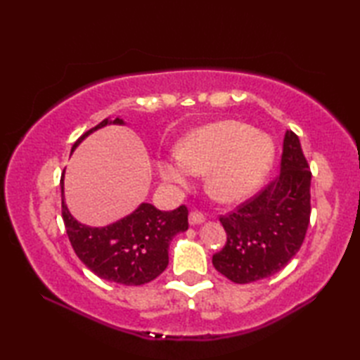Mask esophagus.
<instances>
[{
	"label": "esophagus",
	"mask_w": 360,
	"mask_h": 360,
	"mask_svg": "<svg viewBox=\"0 0 360 360\" xmlns=\"http://www.w3.org/2000/svg\"><path fill=\"white\" fill-rule=\"evenodd\" d=\"M204 219H205V217L201 212H198V210L190 212V215H188L190 224H201V223H204Z\"/></svg>",
	"instance_id": "obj_1"
}]
</instances>
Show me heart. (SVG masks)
I'll return each instance as SVG.
<instances>
[{"mask_svg":"<svg viewBox=\"0 0 360 360\" xmlns=\"http://www.w3.org/2000/svg\"><path fill=\"white\" fill-rule=\"evenodd\" d=\"M274 142L269 136L236 120L217 122L195 129L179 147V156L159 162L167 184L186 188L192 176L207 174L205 190L219 202L246 200L271 170Z\"/></svg>","mask_w":360,"mask_h":360,"instance_id":"1","label":"heart"}]
</instances>
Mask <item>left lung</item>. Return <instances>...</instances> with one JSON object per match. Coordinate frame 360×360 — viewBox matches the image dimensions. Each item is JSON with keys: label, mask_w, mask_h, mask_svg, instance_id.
Wrapping results in <instances>:
<instances>
[{"label": "left lung", "mask_w": 360, "mask_h": 360, "mask_svg": "<svg viewBox=\"0 0 360 360\" xmlns=\"http://www.w3.org/2000/svg\"><path fill=\"white\" fill-rule=\"evenodd\" d=\"M311 170L298 136L283 139L280 173L250 200L219 221L224 248L212 258L215 269L233 283H250L283 269L303 244L311 217Z\"/></svg>", "instance_id": "8db88e82"}]
</instances>
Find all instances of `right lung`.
Returning a JSON list of instances; mask_svg holds the SVG:
<instances>
[{
  "label": "right lung",
  "instance_id": "obj_1",
  "mask_svg": "<svg viewBox=\"0 0 360 360\" xmlns=\"http://www.w3.org/2000/svg\"><path fill=\"white\" fill-rule=\"evenodd\" d=\"M110 124H124L122 119L110 117L82 134L72 150L88 134ZM62 187V217L68 238L75 255L103 280L125 286H139L159 277L168 264V246L173 236L188 229V209L179 205L172 212H162L143 202L131 215L105 227H88L75 221L68 210Z\"/></svg>",
  "mask_w": 360,
  "mask_h": 360
}]
</instances>
